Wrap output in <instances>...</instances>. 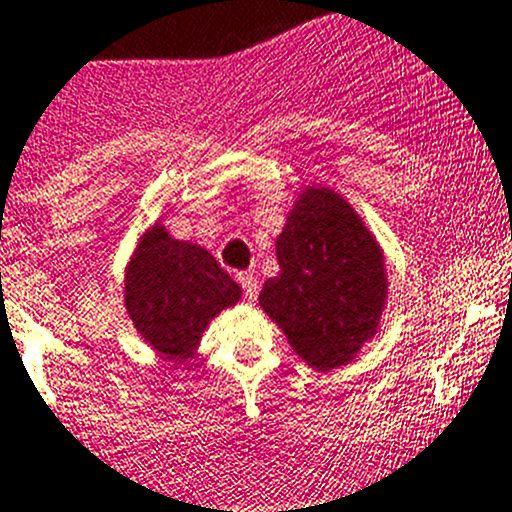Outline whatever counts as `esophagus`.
Returning a JSON list of instances; mask_svg holds the SVG:
<instances>
[{"mask_svg": "<svg viewBox=\"0 0 512 512\" xmlns=\"http://www.w3.org/2000/svg\"><path fill=\"white\" fill-rule=\"evenodd\" d=\"M237 282H240L245 299L255 302L257 292H260V285H257V277L252 275V272H240V275H237Z\"/></svg>", "mask_w": 512, "mask_h": 512, "instance_id": "1", "label": "esophagus"}]
</instances>
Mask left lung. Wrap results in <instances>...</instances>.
<instances>
[{
  "mask_svg": "<svg viewBox=\"0 0 512 512\" xmlns=\"http://www.w3.org/2000/svg\"><path fill=\"white\" fill-rule=\"evenodd\" d=\"M280 275L260 304L314 369L352 361L376 332L386 299L384 257L352 205L309 188L277 237Z\"/></svg>",
  "mask_w": 512,
  "mask_h": 512,
  "instance_id": "1",
  "label": "left lung"
}]
</instances>
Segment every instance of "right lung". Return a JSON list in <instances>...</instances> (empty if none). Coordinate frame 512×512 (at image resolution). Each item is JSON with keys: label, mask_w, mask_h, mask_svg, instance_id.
<instances>
[{"label": "right lung", "mask_w": 512, "mask_h": 512, "mask_svg": "<svg viewBox=\"0 0 512 512\" xmlns=\"http://www.w3.org/2000/svg\"><path fill=\"white\" fill-rule=\"evenodd\" d=\"M237 299L240 287L208 250L173 240L160 225L148 232L128 267V314L168 359H188L210 319Z\"/></svg>", "instance_id": "right-lung-1"}]
</instances>
